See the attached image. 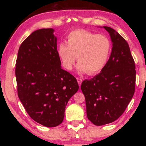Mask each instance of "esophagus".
I'll use <instances>...</instances> for the list:
<instances>
[{
  "label": "esophagus",
  "instance_id": "34e87169",
  "mask_svg": "<svg viewBox=\"0 0 146 146\" xmlns=\"http://www.w3.org/2000/svg\"><path fill=\"white\" fill-rule=\"evenodd\" d=\"M76 79H77L78 85H79V86H80L81 85V83H82V79L80 78H77Z\"/></svg>",
  "mask_w": 146,
  "mask_h": 146
}]
</instances>
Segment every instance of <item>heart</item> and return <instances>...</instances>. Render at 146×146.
I'll use <instances>...</instances> for the list:
<instances>
[{
	"label": "heart",
	"mask_w": 146,
	"mask_h": 146,
	"mask_svg": "<svg viewBox=\"0 0 146 146\" xmlns=\"http://www.w3.org/2000/svg\"><path fill=\"white\" fill-rule=\"evenodd\" d=\"M67 44L60 43L57 52L64 68L71 70L76 56L80 72L94 75L104 68L110 58L111 42L107 36L85 29L71 31Z\"/></svg>",
	"instance_id": "1"
}]
</instances>
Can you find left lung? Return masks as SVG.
Instances as JSON below:
<instances>
[{
  "instance_id": "8db88e82",
  "label": "left lung",
  "mask_w": 146,
  "mask_h": 146,
  "mask_svg": "<svg viewBox=\"0 0 146 146\" xmlns=\"http://www.w3.org/2000/svg\"><path fill=\"white\" fill-rule=\"evenodd\" d=\"M103 28L110 33L113 42L110 57L100 73L84 80L80 86L87 117L95 125L118 119L135 91V64L127 41L113 28Z\"/></svg>"
}]
</instances>
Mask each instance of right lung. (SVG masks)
I'll list each match as a JSON object with an SVG mask.
<instances>
[{
	"instance_id": "obj_1",
	"label": "right lung",
	"mask_w": 146,
	"mask_h": 146,
	"mask_svg": "<svg viewBox=\"0 0 146 146\" xmlns=\"http://www.w3.org/2000/svg\"><path fill=\"white\" fill-rule=\"evenodd\" d=\"M53 31L33 32L20 46L15 64L20 100L32 119L49 127L62 122L67 103L78 90L76 78L60 67Z\"/></svg>"
}]
</instances>
